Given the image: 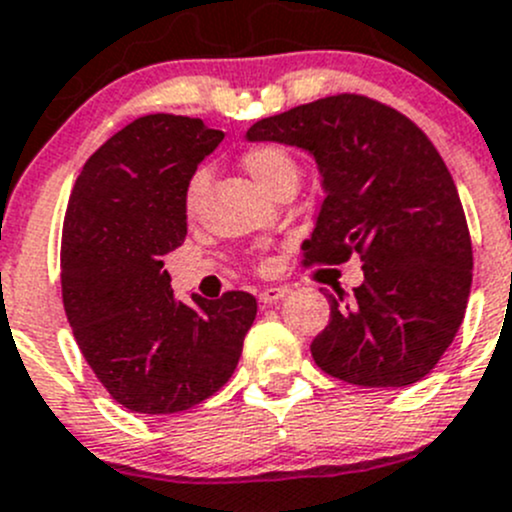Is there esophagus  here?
<instances>
[{
	"instance_id": "esophagus-1",
	"label": "esophagus",
	"mask_w": 512,
	"mask_h": 512,
	"mask_svg": "<svg viewBox=\"0 0 512 512\" xmlns=\"http://www.w3.org/2000/svg\"><path fill=\"white\" fill-rule=\"evenodd\" d=\"M286 293H288V286H268L258 293V300H261L263 305H273V303H278V300H281Z\"/></svg>"
}]
</instances>
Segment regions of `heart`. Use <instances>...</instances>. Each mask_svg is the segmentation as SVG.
I'll return each mask as SVG.
<instances>
[{
	"mask_svg": "<svg viewBox=\"0 0 512 512\" xmlns=\"http://www.w3.org/2000/svg\"><path fill=\"white\" fill-rule=\"evenodd\" d=\"M241 162L251 172V177L268 192H276L283 184L298 182V162H295L293 152L288 147L278 145V142H256V145H249L244 155H241ZM204 184H207V172L204 170H197L189 177L187 189H184V209H187V214L197 212Z\"/></svg>",
	"mask_w": 512,
	"mask_h": 512,
	"instance_id": "heart-1",
	"label": "heart"
}]
</instances>
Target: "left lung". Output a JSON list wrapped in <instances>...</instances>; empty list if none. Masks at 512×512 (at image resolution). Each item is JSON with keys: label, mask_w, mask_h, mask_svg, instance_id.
Returning <instances> with one entry per match:
<instances>
[{"label": "left lung", "mask_w": 512, "mask_h": 512, "mask_svg": "<svg viewBox=\"0 0 512 512\" xmlns=\"http://www.w3.org/2000/svg\"><path fill=\"white\" fill-rule=\"evenodd\" d=\"M249 140L305 147L325 199L303 244L305 266L360 256L365 281L325 293L330 323L315 365L360 387H407L436 365L461 328L473 249L458 189L434 142L407 115L337 93L258 120Z\"/></svg>", "instance_id": "left-lung-1"}]
</instances>
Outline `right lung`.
Returning a JSON list of instances; mask_svg holds the SVG:
<instances>
[{
	"label": "right lung",
	"instance_id": "add662e5",
	"mask_svg": "<svg viewBox=\"0 0 512 512\" xmlns=\"http://www.w3.org/2000/svg\"><path fill=\"white\" fill-rule=\"evenodd\" d=\"M224 133L197 118L142 115L100 145L71 192L61 236L63 310L105 392L138 414H177L239 365L256 298L179 303L162 258L184 244V189Z\"/></svg>",
	"mask_w": 512,
	"mask_h": 512
}]
</instances>
